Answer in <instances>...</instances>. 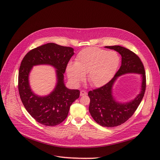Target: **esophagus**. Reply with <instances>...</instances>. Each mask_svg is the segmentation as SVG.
<instances>
[{"instance_id":"1","label":"esophagus","mask_w":160,"mask_h":160,"mask_svg":"<svg viewBox=\"0 0 160 160\" xmlns=\"http://www.w3.org/2000/svg\"><path fill=\"white\" fill-rule=\"evenodd\" d=\"M88 95V93H87L86 91H85L83 90L81 91V92H80V96H84V95Z\"/></svg>"}]
</instances>
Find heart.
<instances>
[{
    "instance_id": "b5f03b06",
    "label": "heart",
    "mask_w": 160,
    "mask_h": 160,
    "mask_svg": "<svg viewBox=\"0 0 160 160\" xmlns=\"http://www.w3.org/2000/svg\"><path fill=\"white\" fill-rule=\"evenodd\" d=\"M120 59L115 51H108L98 47H88L77 54L75 62H69L67 73L75 85L83 81L85 74L89 84L101 88L113 78L117 71Z\"/></svg>"
}]
</instances>
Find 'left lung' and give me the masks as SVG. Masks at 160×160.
<instances>
[{"label": "left lung", "instance_id": "obj_1", "mask_svg": "<svg viewBox=\"0 0 160 160\" xmlns=\"http://www.w3.org/2000/svg\"><path fill=\"white\" fill-rule=\"evenodd\" d=\"M105 48L113 49L122 55V65L113 78L107 84L89 91L88 95L90 98L89 111L92 118L101 126L113 128L125 123L136 111L146 91V77L142 62L135 53L119 45L106 46ZM131 72L142 75L141 92L129 102L119 103L115 101L112 97V85L118 76Z\"/></svg>", "mask_w": 160, "mask_h": 160}]
</instances>
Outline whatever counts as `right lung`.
Segmentation results:
<instances>
[{
	"label": "right lung",
	"mask_w": 160,
	"mask_h": 160,
	"mask_svg": "<svg viewBox=\"0 0 160 160\" xmlns=\"http://www.w3.org/2000/svg\"><path fill=\"white\" fill-rule=\"evenodd\" d=\"M73 51L71 47L49 42L31 50L21 61L18 81L19 95L28 113L42 125L55 126L62 123L68 115L70 106L79 98V90L69 89L64 83L63 74ZM38 64H49L57 69L56 87L47 96L35 94L29 85V72L33 66Z\"/></svg>",
	"instance_id": "obj_1"
}]
</instances>
